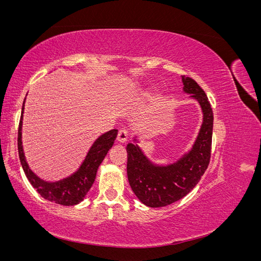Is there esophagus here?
<instances>
[{
  "instance_id": "1",
  "label": "esophagus",
  "mask_w": 261,
  "mask_h": 261,
  "mask_svg": "<svg viewBox=\"0 0 261 261\" xmlns=\"http://www.w3.org/2000/svg\"><path fill=\"white\" fill-rule=\"evenodd\" d=\"M127 135H128V133H127V130L126 129H121L120 132H118V134H117V141L120 144H125L126 141H127Z\"/></svg>"
}]
</instances>
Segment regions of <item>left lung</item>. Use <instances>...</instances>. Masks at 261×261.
<instances>
[{
	"mask_svg": "<svg viewBox=\"0 0 261 261\" xmlns=\"http://www.w3.org/2000/svg\"><path fill=\"white\" fill-rule=\"evenodd\" d=\"M183 91L198 102L202 123L192 148L169 164L152 162L138 146L137 136L126 146L127 177L137 198L150 208L169 206L185 197L198 184L211 155L213 113L206 93L189 77L181 76Z\"/></svg>",
	"mask_w": 261,
	"mask_h": 261,
	"instance_id": "8db88e82",
	"label": "left lung"
}]
</instances>
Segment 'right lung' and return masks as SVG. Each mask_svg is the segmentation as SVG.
<instances>
[{
  "label": "right lung",
  "instance_id": "1",
  "mask_svg": "<svg viewBox=\"0 0 261 261\" xmlns=\"http://www.w3.org/2000/svg\"><path fill=\"white\" fill-rule=\"evenodd\" d=\"M26 100V98H25ZM25 100L21 108V116L18 127V154L23 172L37 192L40 194L44 199L51 202L61 204V206H75L82 202L87 193L89 192L94 179H96L97 171L101 162L103 161L109 150L112 148L114 140L117 135V129H111L99 136L89 151L87 152L81 167L78 168L73 174L67 177L55 181H48L37 176L31 171L26 161L25 153H23L22 141H21V129H22V114L25 109Z\"/></svg>",
  "mask_w": 261,
  "mask_h": 261
}]
</instances>
